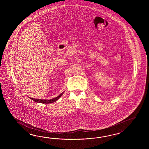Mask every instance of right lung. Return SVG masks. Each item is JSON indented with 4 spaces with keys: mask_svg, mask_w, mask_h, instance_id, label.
<instances>
[{
    "mask_svg": "<svg viewBox=\"0 0 149 149\" xmlns=\"http://www.w3.org/2000/svg\"><path fill=\"white\" fill-rule=\"evenodd\" d=\"M62 96V94H61L60 95H58L57 97H54L53 99L51 100H40V99H36V98H30L33 101L36 102H38V103H45V104H48V103H53L54 102H56L57 101L58 98Z\"/></svg>",
    "mask_w": 149,
    "mask_h": 149,
    "instance_id": "right-lung-1",
    "label": "right lung"
}]
</instances>
